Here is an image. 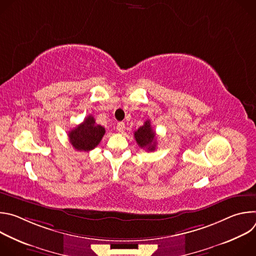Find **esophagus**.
<instances>
[{"label":"esophagus","mask_w":256,"mask_h":256,"mask_svg":"<svg viewBox=\"0 0 256 256\" xmlns=\"http://www.w3.org/2000/svg\"><path fill=\"white\" fill-rule=\"evenodd\" d=\"M116 130L120 132H124V130H126V126H124V122H118V126H116Z\"/></svg>","instance_id":"1"}]
</instances>
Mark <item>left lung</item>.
Segmentation results:
<instances>
[{
    "instance_id": "1",
    "label": "left lung",
    "mask_w": 256,
    "mask_h": 256,
    "mask_svg": "<svg viewBox=\"0 0 256 256\" xmlns=\"http://www.w3.org/2000/svg\"><path fill=\"white\" fill-rule=\"evenodd\" d=\"M134 138L140 148H144L147 151H155L157 142L156 134L151 126L150 120H147L144 126H140L138 130L134 132Z\"/></svg>"
}]
</instances>
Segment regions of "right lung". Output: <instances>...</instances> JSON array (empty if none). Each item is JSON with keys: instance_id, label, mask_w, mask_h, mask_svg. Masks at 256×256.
<instances>
[{"instance_id": "add662e5", "label": "right lung", "mask_w": 256, "mask_h": 256, "mask_svg": "<svg viewBox=\"0 0 256 256\" xmlns=\"http://www.w3.org/2000/svg\"><path fill=\"white\" fill-rule=\"evenodd\" d=\"M105 134V128L96 124L92 116H88L85 120L68 132V138L77 151H91L99 144Z\"/></svg>"}]
</instances>
